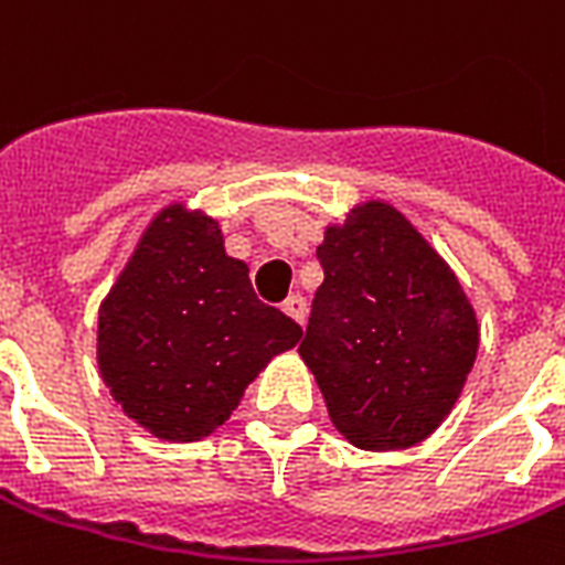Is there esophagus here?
Wrapping results in <instances>:
<instances>
[{
	"instance_id": "esophagus-1",
	"label": "esophagus",
	"mask_w": 565,
	"mask_h": 565,
	"mask_svg": "<svg viewBox=\"0 0 565 565\" xmlns=\"http://www.w3.org/2000/svg\"><path fill=\"white\" fill-rule=\"evenodd\" d=\"M281 310H284V313H287V316H290L292 322L305 324V319H307V301H305V298H301V296L284 298Z\"/></svg>"
}]
</instances>
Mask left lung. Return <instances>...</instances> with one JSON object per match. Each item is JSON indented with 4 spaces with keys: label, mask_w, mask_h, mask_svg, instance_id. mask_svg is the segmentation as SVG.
<instances>
[{
    "label": "left lung",
    "mask_w": 565,
    "mask_h": 565,
    "mask_svg": "<svg viewBox=\"0 0 565 565\" xmlns=\"http://www.w3.org/2000/svg\"><path fill=\"white\" fill-rule=\"evenodd\" d=\"M324 269L298 354L339 433L360 449H403L441 426L476 362L479 322L456 273L380 200L328 226Z\"/></svg>",
    "instance_id": "1"
}]
</instances>
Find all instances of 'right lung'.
<instances>
[{
  "mask_svg": "<svg viewBox=\"0 0 565 565\" xmlns=\"http://www.w3.org/2000/svg\"><path fill=\"white\" fill-rule=\"evenodd\" d=\"M301 328L264 305L228 258L217 220L185 205L153 217L98 310V369L124 415L162 441H200Z\"/></svg>",
  "mask_w": 565,
  "mask_h": 565,
  "instance_id": "obj_1",
  "label": "right lung"
}]
</instances>
